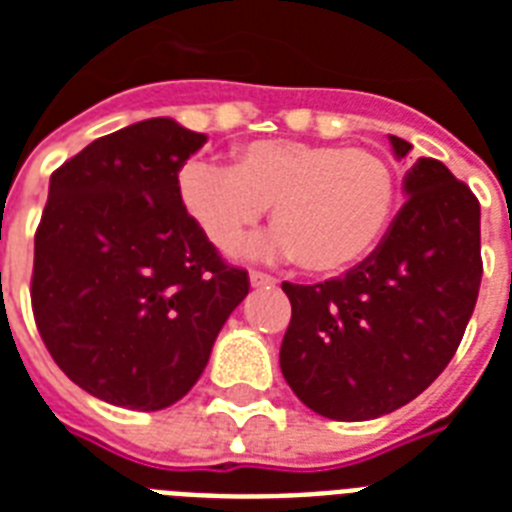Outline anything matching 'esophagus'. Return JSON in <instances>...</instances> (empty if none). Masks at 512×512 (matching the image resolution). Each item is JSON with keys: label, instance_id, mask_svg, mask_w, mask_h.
Wrapping results in <instances>:
<instances>
[{"label": "esophagus", "instance_id": "1", "mask_svg": "<svg viewBox=\"0 0 512 512\" xmlns=\"http://www.w3.org/2000/svg\"><path fill=\"white\" fill-rule=\"evenodd\" d=\"M249 281H252V287H273V284H276V279H273V276H268V273H263V271L249 273Z\"/></svg>", "mask_w": 512, "mask_h": 512}]
</instances>
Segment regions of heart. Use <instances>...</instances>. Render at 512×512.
<instances>
[{
    "label": "heart",
    "mask_w": 512,
    "mask_h": 512,
    "mask_svg": "<svg viewBox=\"0 0 512 512\" xmlns=\"http://www.w3.org/2000/svg\"><path fill=\"white\" fill-rule=\"evenodd\" d=\"M393 164L369 148L257 140L233 167L191 162L180 172L188 215L220 249H231L273 207L276 236L252 252L297 257L308 273H342L385 236L396 209Z\"/></svg>",
    "instance_id": "b5f03b06"
}]
</instances>
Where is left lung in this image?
Returning a JSON list of instances; mask_svg holds the SVG:
<instances>
[{"instance_id": "obj_1", "label": "left lung", "mask_w": 512, "mask_h": 512, "mask_svg": "<svg viewBox=\"0 0 512 512\" xmlns=\"http://www.w3.org/2000/svg\"><path fill=\"white\" fill-rule=\"evenodd\" d=\"M404 159L412 146L390 135ZM404 207L380 247L340 279L289 284L279 364L308 409L374 420L417 398L460 348L481 287V204L436 159L404 180Z\"/></svg>"}]
</instances>
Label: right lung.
<instances>
[{"label":"right lung","instance_id":"right-lung-1","mask_svg":"<svg viewBox=\"0 0 512 512\" xmlns=\"http://www.w3.org/2000/svg\"><path fill=\"white\" fill-rule=\"evenodd\" d=\"M207 135L146 119L63 162L34 236L31 308L52 361L90 396L156 412L193 388L247 297L188 215L177 172Z\"/></svg>","mask_w":512,"mask_h":512}]
</instances>
